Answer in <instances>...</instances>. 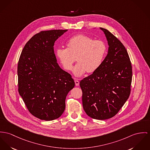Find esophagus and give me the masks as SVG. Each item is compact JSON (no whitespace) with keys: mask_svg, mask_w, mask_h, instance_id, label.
Returning a JSON list of instances; mask_svg holds the SVG:
<instances>
[{"mask_svg":"<svg viewBox=\"0 0 150 150\" xmlns=\"http://www.w3.org/2000/svg\"><path fill=\"white\" fill-rule=\"evenodd\" d=\"M75 85H76V86H79V81L76 80V79H75Z\"/></svg>","mask_w":150,"mask_h":150,"instance_id":"34e87169","label":"esophagus"}]
</instances>
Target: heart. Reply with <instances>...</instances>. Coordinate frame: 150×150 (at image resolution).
Here are the masks:
<instances>
[{
	"mask_svg": "<svg viewBox=\"0 0 150 150\" xmlns=\"http://www.w3.org/2000/svg\"><path fill=\"white\" fill-rule=\"evenodd\" d=\"M66 45L67 48H58L55 55L67 71L72 69L76 58L78 62L73 70L76 76H81L86 71L92 73L96 71L103 63L107 53V47L103 41L94 40L86 35L71 38Z\"/></svg>",
	"mask_w": 150,
	"mask_h": 150,
	"instance_id": "1",
	"label": "heart"
}]
</instances>
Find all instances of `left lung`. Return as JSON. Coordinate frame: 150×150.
I'll use <instances>...</instances> for the list:
<instances>
[{
	"label": "left lung",
	"instance_id": "left-lung-1",
	"mask_svg": "<svg viewBox=\"0 0 150 150\" xmlns=\"http://www.w3.org/2000/svg\"><path fill=\"white\" fill-rule=\"evenodd\" d=\"M100 28L108 42V54L100 67L80 81V86L87 115L105 120L115 115L129 98L132 71L125 47L109 31Z\"/></svg>",
	"mask_w": 150,
	"mask_h": 150
}]
</instances>
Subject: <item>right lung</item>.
Wrapping results in <instances>:
<instances>
[{
	"label": "right lung",
	"mask_w": 150,
	"mask_h": 150,
	"mask_svg": "<svg viewBox=\"0 0 150 150\" xmlns=\"http://www.w3.org/2000/svg\"><path fill=\"white\" fill-rule=\"evenodd\" d=\"M67 30L43 31L25 44L18 64V91L29 112L44 120L63 113L66 96L75 86L69 73L57 63L54 46Z\"/></svg>",
	"instance_id": "obj_1"
}]
</instances>
